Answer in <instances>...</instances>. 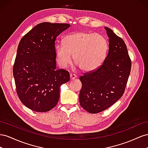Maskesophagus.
I'll return each mask as SVG.
<instances>
[{
  "label": "esophagus",
  "instance_id": "34e87169",
  "mask_svg": "<svg viewBox=\"0 0 148 148\" xmlns=\"http://www.w3.org/2000/svg\"><path fill=\"white\" fill-rule=\"evenodd\" d=\"M77 75H75L74 74H70V77H71V80H74L75 79V78H77Z\"/></svg>",
  "mask_w": 148,
  "mask_h": 148
}]
</instances>
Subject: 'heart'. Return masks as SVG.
Returning a JSON list of instances; mask_svg holds the SVG:
<instances>
[{
	"mask_svg": "<svg viewBox=\"0 0 148 148\" xmlns=\"http://www.w3.org/2000/svg\"><path fill=\"white\" fill-rule=\"evenodd\" d=\"M107 50V42L101 35L79 32L66 36L63 44L55 46L56 61L61 68L71 64L72 55L82 71H92L102 64Z\"/></svg>",
	"mask_w": 148,
	"mask_h": 148,
	"instance_id": "obj_1",
	"label": "heart"
}]
</instances>
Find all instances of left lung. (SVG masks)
I'll list each match as a JSON object with an SVG mask.
<instances>
[{"label":"left lung","instance_id":"obj_1","mask_svg":"<svg viewBox=\"0 0 148 148\" xmlns=\"http://www.w3.org/2000/svg\"><path fill=\"white\" fill-rule=\"evenodd\" d=\"M105 28L109 38L106 58L97 69L79 77L82 84L79 93L80 105L90 113L105 110L121 97L132 67L124 41L110 28Z\"/></svg>","mask_w":148,"mask_h":148}]
</instances>
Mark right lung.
Instances as JSON below:
<instances>
[{
	"label": "right lung",
	"instance_id": "right-lung-1",
	"mask_svg": "<svg viewBox=\"0 0 148 148\" xmlns=\"http://www.w3.org/2000/svg\"><path fill=\"white\" fill-rule=\"evenodd\" d=\"M70 26L39 23L18 44L13 67L16 90L22 103L33 111L53 108L60 99L61 86L69 81L68 71L56 69L55 41Z\"/></svg>",
	"mask_w": 148,
	"mask_h": 148
}]
</instances>
